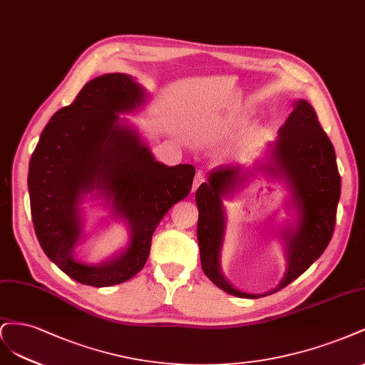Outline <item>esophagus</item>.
Segmentation results:
<instances>
[{"label": "esophagus", "instance_id": "esophagus-1", "mask_svg": "<svg viewBox=\"0 0 365 365\" xmlns=\"http://www.w3.org/2000/svg\"><path fill=\"white\" fill-rule=\"evenodd\" d=\"M206 180V178H205V173L203 171H198L197 174H195V178H194V183H192V192H195L197 191V187L202 185L203 182Z\"/></svg>", "mask_w": 365, "mask_h": 365}]
</instances>
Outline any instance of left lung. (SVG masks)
I'll return each mask as SVG.
<instances>
[{
	"instance_id": "obj_1",
	"label": "left lung",
	"mask_w": 365,
	"mask_h": 365,
	"mask_svg": "<svg viewBox=\"0 0 365 365\" xmlns=\"http://www.w3.org/2000/svg\"><path fill=\"white\" fill-rule=\"evenodd\" d=\"M259 170L284 181L290 192L287 205L294 210V222L279 230L284 241L287 269L281 284L265 294L242 293L228 284L220 272V250L227 217L222 200L237 192ZM341 178L335 150L317 113L307 100L294 101V110L279 128L274 143L265 150V160L253 167L221 165L209 173L207 182L195 191L198 207L197 240L205 274L232 296L257 299L285 288L319 259L332 238Z\"/></svg>"
}]
</instances>
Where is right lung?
I'll return each instance as SVG.
<instances>
[{
  "label": "right lung",
  "instance_id": "add662e5",
  "mask_svg": "<svg viewBox=\"0 0 365 365\" xmlns=\"http://www.w3.org/2000/svg\"><path fill=\"white\" fill-rule=\"evenodd\" d=\"M148 98L127 74L91 80L73 104L45 125L29 167L33 226L45 255L65 274L89 287H112L145 265L153 232L170 207L191 191L195 168L158 162L145 140L120 113ZM101 196L129 227V242L110 260L86 264L75 257L83 237L88 195Z\"/></svg>",
  "mask_w": 365,
  "mask_h": 365
}]
</instances>
